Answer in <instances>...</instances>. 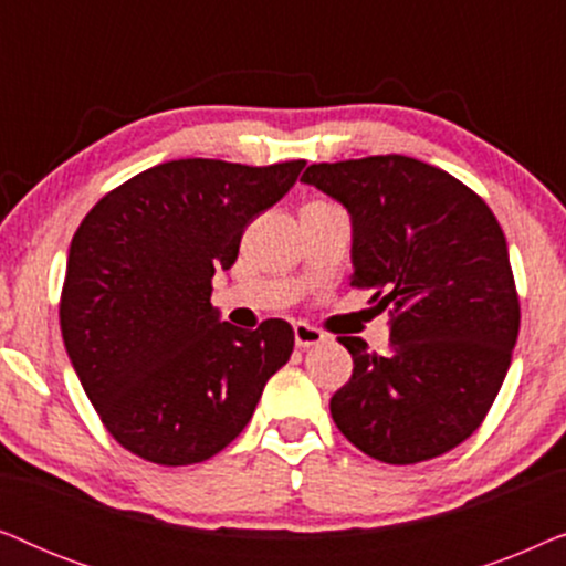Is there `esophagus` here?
<instances>
[{
  "label": "esophagus",
  "mask_w": 566,
  "mask_h": 566,
  "mask_svg": "<svg viewBox=\"0 0 566 566\" xmlns=\"http://www.w3.org/2000/svg\"><path fill=\"white\" fill-rule=\"evenodd\" d=\"M293 337H296L298 347H312V345L324 343V337H327V335H324L322 329L312 327V324L296 322V324H293Z\"/></svg>",
  "instance_id": "34e87169"
}]
</instances>
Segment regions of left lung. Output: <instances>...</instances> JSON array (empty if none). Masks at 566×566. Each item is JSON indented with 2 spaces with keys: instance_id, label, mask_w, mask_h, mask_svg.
Returning a JSON list of instances; mask_svg holds the SVG:
<instances>
[{
  "instance_id": "left-lung-1",
  "label": "left lung",
  "mask_w": 566,
  "mask_h": 566,
  "mask_svg": "<svg viewBox=\"0 0 566 566\" xmlns=\"http://www.w3.org/2000/svg\"><path fill=\"white\" fill-rule=\"evenodd\" d=\"M301 180L353 219V289L391 308V353L339 337L353 376L329 401L355 448L428 461L484 422L521 329L507 242L490 206L443 169L384 154L312 165Z\"/></svg>"
}]
</instances>
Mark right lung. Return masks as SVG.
I'll use <instances>...</instances> for the list:
<instances>
[{
    "label": "right lung",
    "mask_w": 566,
    "mask_h": 566,
    "mask_svg": "<svg viewBox=\"0 0 566 566\" xmlns=\"http://www.w3.org/2000/svg\"><path fill=\"white\" fill-rule=\"evenodd\" d=\"M304 165L165 161L99 198L76 229L61 335L99 420L138 459L188 467L223 451L289 363L291 324L219 322L211 281Z\"/></svg>",
    "instance_id": "right-lung-1"
}]
</instances>
